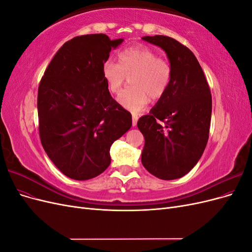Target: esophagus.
<instances>
[{"instance_id": "obj_1", "label": "esophagus", "mask_w": 252, "mask_h": 252, "mask_svg": "<svg viewBox=\"0 0 252 252\" xmlns=\"http://www.w3.org/2000/svg\"><path fill=\"white\" fill-rule=\"evenodd\" d=\"M138 116L136 114H132V126H136V123H138Z\"/></svg>"}]
</instances>
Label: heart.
I'll return each mask as SVG.
<instances>
[{
  "label": "heart",
  "instance_id": "obj_1",
  "mask_svg": "<svg viewBox=\"0 0 252 252\" xmlns=\"http://www.w3.org/2000/svg\"><path fill=\"white\" fill-rule=\"evenodd\" d=\"M171 66L168 61L158 58L157 53L142 45L127 47L119 52L118 63L107 62L103 75L111 94H118L130 77V87L122 93L118 101L126 109L138 112L152 100H158L169 87Z\"/></svg>",
  "mask_w": 252,
  "mask_h": 252
}]
</instances>
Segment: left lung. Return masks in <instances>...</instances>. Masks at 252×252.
Listing matches in <instances>:
<instances>
[{"instance_id": "8db88e82", "label": "left lung", "mask_w": 252, "mask_h": 252, "mask_svg": "<svg viewBox=\"0 0 252 252\" xmlns=\"http://www.w3.org/2000/svg\"><path fill=\"white\" fill-rule=\"evenodd\" d=\"M142 39L166 52L172 70L166 94L138 121L145 138L142 164L161 180L180 179L199 162L207 145L210 88L196 58L184 45L166 35Z\"/></svg>"}]
</instances>
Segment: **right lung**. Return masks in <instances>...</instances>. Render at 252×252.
<instances>
[{
	"label": "right lung",
	"instance_id": "obj_1",
	"mask_svg": "<svg viewBox=\"0 0 252 252\" xmlns=\"http://www.w3.org/2000/svg\"><path fill=\"white\" fill-rule=\"evenodd\" d=\"M123 39L75 36L51 60L37 90L42 146L66 177L85 181L110 164L112 143L132 125L131 113L110 95L103 66Z\"/></svg>",
	"mask_w": 252,
	"mask_h": 252
}]
</instances>
